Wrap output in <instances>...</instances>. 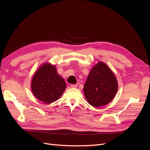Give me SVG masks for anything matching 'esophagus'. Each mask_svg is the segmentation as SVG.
Wrapping results in <instances>:
<instances>
[{
	"label": "esophagus",
	"instance_id": "obj_1",
	"mask_svg": "<svg viewBox=\"0 0 150 150\" xmlns=\"http://www.w3.org/2000/svg\"><path fill=\"white\" fill-rule=\"evenodd\" d=\"M71 87L72 88H76L77 87H78V85H77V84H71Z\"/></svg>",
	"mask_w": 150,
	"mask_h": 150
}]
</instances>
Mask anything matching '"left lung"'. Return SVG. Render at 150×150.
Segmentation results:
<instances>
[{
	"label": "left lung",
	"mask_w": 150,
	"mask_h": 150,
	"mask_svg": "<svg viewBox=\"0 0 150 150\" xmlns=\"http://www.w3.org/2000/svg\"><path fill=\"white\" fill-rule=\"evenodd\" d=\"M117 87L116 78L110 68L105 63L98 62L91 70L83 90L90 105L99 108L112 100Z\"/></svg>",
	"instance_id": "left-lung-1"
}]
</instances>
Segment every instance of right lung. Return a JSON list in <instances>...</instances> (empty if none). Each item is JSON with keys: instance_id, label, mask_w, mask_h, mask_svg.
Instances as JSON below:
<instances>
[{"instance_id": "right-lung-1", "label": "right lung", "mask_w": 150, "mask_h": 150, "mask_svg": "<svg viewBox=\"0 0 150 150\" xmlns=\"http://www.w3.org/2000/svg\"><path fill=\"white\" fill-rule=\"evenodd\" d=\"M64 79L58 74L55 66L44 63L35 72L31 82L34 96L46 104L57 101L66 89Z\"/></svg>"}]
</instances>
